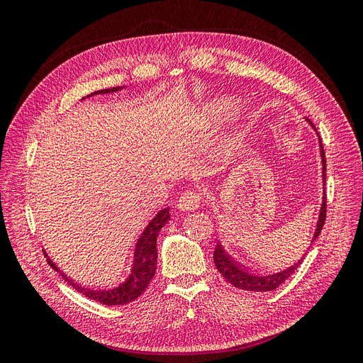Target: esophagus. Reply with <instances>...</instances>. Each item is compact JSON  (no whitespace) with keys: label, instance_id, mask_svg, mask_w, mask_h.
<instances>
[{"label":"esophagus","instance_id":"1","mask_svg":"<svg viewBox=\"0 0 363 363\" xmlns=\"http://www.w3.org/2000/svg\"><path fill=\"white\" fill-rule=\"evenodd\" d=\"M201 196L203 194L200 191H186L180 195L177 207L182 212H189L194 211V208H199L201 204Z\"/></svg>","mask_w":363,"mask_h":363}]
</instances>
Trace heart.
Wrapping results in <instances>:
<instances>
[{"label": "heart", "instance_id": "1", "mask_svg": "<svg viewBox=\"0 0 363 363\" xmlns=\"http://www.w3.org/2000/svg\"><path fill=\"white\" fill-rule=\"evenodd\" d=\"M227 111H228V103L221 101V103H215V104H212L211 107H208L207 113L211 115V116H221V115H224Z\"/></svg>", "mask_w": 363, "mask_h": 363}]
</instances>
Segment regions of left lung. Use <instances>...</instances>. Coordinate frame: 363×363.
Masks as SVG:
<instances>
[{
	"label": "left lung",
	"mask_w": 363,
	"mask_h": 363,
	"mask_svg": "<svg viewBox=\"0 0 363 363\" xmlns=\"http://www.w3.org/2000/svg\"><path fill=\"white\" fill-rule=\"evenodd\" d=\"M307 121H309V124L315 128V125L311 123V119H307ZM320 148H321V159H323V180L325 184V152H324V148L321 144V139H320ZM325 203H327V195L324 191L320 218H318V224H316V230H315L313 238H312V242L318 236H320L323 225L325 223V208H327ZM304 257H306V255H303V257L298 262H295L294 265H291L289 268L283 269L280 272H276V274H255V272L244 269L242 267H239L238 263L227 255L223 245L219 242H216V247L213 251V262L216 265V269L223 274V277L230 284H233L235 288L244 289V291H252V292H267V291L277 289L280 284L286 281L295 272V269L301 265Z\"/></svg>",
	"instance_id": "obj_1"
}]
</instances>
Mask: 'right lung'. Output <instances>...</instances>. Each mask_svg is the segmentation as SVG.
I'll return each instance as SVG.
<instances>
[{
	"label": "right lung",
	"instance_id": "right-lung-1",
	"mask_svg": "<svg viewBox=\"0 0 363 363\" xmlns=\"http://www.w3.org/2000/svg\"><path fill=\"white\" fill-rule=\"evenodd\" d=\"M123 89V86L112 87V89H101L96 91L87 96H92L96 94H111ZM169 221V207H164L162 211L151 219L148 225L145 227L144 232L139 236L136 247H135V256L131 260L130 271L125 274L124 279H121L118 283L112 284V286L107 288H86L82 284L75 283L69 277L65 276V274L56 267V263H52L51 259L47 256V262L52 269L60 272L65 281H68L69 286H72L77 292L87 296V298L95 300L106 306H121L127 304L136 300L138 296L144 294V291L148 288L150 281L152 280L156 274L157 268V236L162 227Z\"/></svg>",
	"mask_w": 363,
	"mask_h": 363
}]
</instances>
